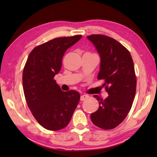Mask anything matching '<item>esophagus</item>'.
Instances as JSON below:
<instances>
[{
  "label": "esophagus",
  "instance_id": "esophagus-1",
  "mask_svg": "<svg viewBox=\"0 0 157 157\" xmlns=\"http://www.w3.org/2000/svg\"><path fill=\"white\" fill-rule=\"evenodd\" d=\"M89 98V95H81V97H80V100L81 101H84L85 100L88 99Z\"/></svg>",
  "mask_w": 157,
  "mask_h": 157
}]
</instances>
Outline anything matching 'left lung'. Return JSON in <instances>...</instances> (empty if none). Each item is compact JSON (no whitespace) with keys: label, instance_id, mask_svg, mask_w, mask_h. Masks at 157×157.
Instances as JSON below:
<instances>
[{"label":"left lung","instance_id":"obj_1","mask_svg":"<svg viewBox=\"0 0 157 157\" xmlns=\"http://www.w3.org/2000/svg\"><path fill=\"white\" fill-rule=\"evenodd\" d=\"M100 57L98 79H104L108 97L97 95L99 108L91 113L95 125L103 129H111L120 124L129 112L136 94V78L131 55L126 48L115 39L102 34L87 36Z\"/></svg>","mask_w":157,"mask_h":157}]
</instances>
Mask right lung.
Returning a JSON list of instances; mask_svg holds the SVG:
<instances>
[{
	"mask_svg": "<svg viewBox=\"0 0 157 157\" xmlns=\"http://www.w3.org/2000/svg\"><path fill=\"white\" fill-rule=\"evenodd\" d=\"M82 35L63 36L36 46L28 57L23 72V88L29 109L45 129L57 131L68 125L80 95L62 91L54 79L59 72L66 50Z\"/></svg>",
	"mask_w": 157,
	"mask_h": 157,
	"instance_id": "obj_1",
	"label": "right lung"
}]
</instances>
